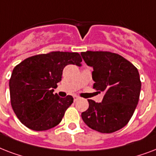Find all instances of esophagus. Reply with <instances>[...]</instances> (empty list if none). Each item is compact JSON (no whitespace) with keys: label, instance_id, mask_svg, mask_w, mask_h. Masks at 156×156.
<instances>
[{"label":"esophagus","instance_id":"34e87169","mask_svg":"<svg viewBox=\"0 0 156 156\" xmlns=\"http://www.w3.org/2000/svg\"><path fill=\"white\" fill-rule=\"evenodd\" d=\"M73 98H74V102H76V101H77V100L79 99V97L76 96V95H74V96H73Z\"/></svg>","mask_w":156,"mask_h":156}]
</instances>
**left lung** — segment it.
<instances>
[{
	"instance_id": "obj_1",
	"label": "left lung",
	"mask_w": 156,
	"mask_h": 156,
	"mask_svg": "<svg viewBox=\"0 0 156 156\" xmlns=\"http://www.w3.org/2000/svg\"><path fill=\"white\" fill-rule=\"evenodd\" d=\"M80 54L94 69L93 88L104 93L102 102L88 100L89 108L82 112V119L98 132H115L128 124L137 107L142 86L138 71L127 59L114 53L86 51Z\"/></svg>"
}]
</instances>
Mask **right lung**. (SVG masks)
Segmentation results:
<instances>
[{"label": "right lung", "instance_id": "obj_1", "mask_svg": "<svg viewBox=\"0 0 156 156\" xmlns=\"http://www.w3.org/2000/svg\"><path fill=\"white\" fill-rule=\"evenodd\" d=\"M81 62L78 53L56 51L27 58L14 67L9 83L10 102L22 124L43 131L61 122L73 98H60L54 89L67 65L80 67Z\"/></svg>", "mask_w": 156, "mask_h": 156}]
</instances>
